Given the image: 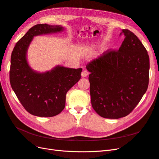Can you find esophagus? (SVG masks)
<instances>
[{
	"mask_svg": "<svg viewBox=\"0 0 159 159\" xmlns=\"http://www.w3.org/2000/svg\"><path fill=\"white\" fill-rule=\"evenodd\" d=\"M88 75V72L87 70H84L82 72H81V76L84 77V78L87 77Z\"/></svg>",
	"mask_w": 159,
	"mask_h": 159,
	"instance_id": "esophagus-1",
	"label": "esophagus"
}]
</instances>
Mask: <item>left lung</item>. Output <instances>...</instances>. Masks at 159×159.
<instances>
[{
  "instance_id": "8db88e82",
  "label": "left lung",
  "mask_w": 159,
  "mask_h": 159,
  "mask_svg": "<svg viewBox=\"0 0 159 159\" xmlns=\"http://www.w3.org/2000/svg\"><path fill=\"white\" fill-rule=\"evenodd\" d=\"M119 50H108L89 62L92 107L101 117L119 119L128 115L145 93L149 80V56L134 33L123 29Z\"/></svg>"
}]
</instances>
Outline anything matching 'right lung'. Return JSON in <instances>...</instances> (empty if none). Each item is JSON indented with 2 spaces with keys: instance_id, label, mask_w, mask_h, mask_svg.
<instances>
[{
  "instance_id": "right-lung-1",
  "label": "right lung",
  "mask_w": 159,
  "mask_h": 159,
  "mask_svg": "<svg viewBox=\"0 0 159 159\" xmlns=\"http://www.w3.org/2000/svg\"><path fill=\"white\" fill-rule=\"evenodd\" d=\"M64 30L61 26L36 25L18 41L11 54L10 82L20 103L28 113L38 117H53L65 107L66 95L81 78V68L57 66L38 73L31 69L26 52L34 36Z\"/></svg>"
}]
</instances>
